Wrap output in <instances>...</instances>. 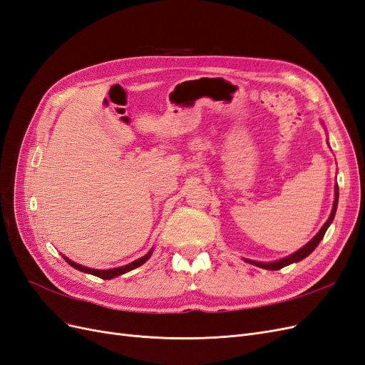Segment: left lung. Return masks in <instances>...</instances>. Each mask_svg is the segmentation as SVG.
Masks as SVG:
<instances>
[{
  "instance_id": "8db88e82",
  "label": "left lung",
  "mask_w": 365,
  "mask_h": 365,
  "mask_svg": "<svg viewBox=\"0 0 365 365\" xmlns=\"http://www.w3.org/2000/svg\"><path fill=\"white\" fill-rule=\"evenodd\" d=\"M338 195H339V192H338V184H335V201H334V207H332V213H330L329 219L326 220L324 225H323L322 228H319L318 233H317L311 240H309L304 247H302L298 251L289 254L288 257H283V259L275 260V262H256V260H250V259H244V260L248 262V263L256 264V267L263 268V269L277 271V269H282V268H284V267H288V264H291V263H297V262L303 260L304 257H307L309 254H311V252L318 247L319 242H322V239L324 237L327 228L330 227V224L334 222V217H335V213H336V207H338Z\"/></svg>"
}]
</instances>
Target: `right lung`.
<instances>
[{
  "label": "right lung",
  "mask_w": 365,
  "mask_h": 365,
  "mask_svg": "<svg viewBox=\"0 0 365 365\" xmlns=\"http://www.w3.org/2000/svg\"><path fill=\"white\" fill-rule=\"evenodd\" d=\"M152 251H153V248H152L148 254H145V256H143V257H140V259H137V260H134V262H130V263H128V264H123V267L111 268V269H93V268L83 267V264L76 263V262H73L71 259L65 257V256H62V257L65 259V262H67L68 264H71V267H73V268H76L77 271H82V272H86V274L96 275V277H101V279H103V280H111V279L117 277V275L126 274V272H129V271H132V269H135V268L141 267V264L145 263V262L152 256Z\"/></svg>",
  "instance_id": "obj_1"
}]
</instances>
